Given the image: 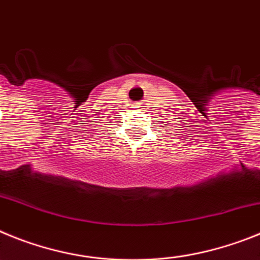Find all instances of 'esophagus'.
<instances>
[{"instance_id": "obj_1", "label": "esophagus", "mask_w": 260, "mask_h": 260, "mask_svg": "<svg viewBox=\"0 0 260 260\" xmlns=\"http://www.w3.org/2000/svg\"><path fill=\"white\" fill-rule=\"evenodd\" d=\"M132 108H135V110H139V108H140V105H139V103H133V105H132Z\"/></svg>"}]
</instances>
